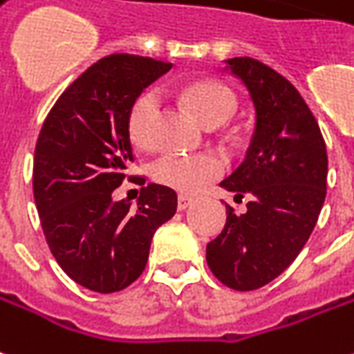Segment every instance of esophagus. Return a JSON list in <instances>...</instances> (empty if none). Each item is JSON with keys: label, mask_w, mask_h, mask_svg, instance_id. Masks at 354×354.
Segmentation results:
<instances>
[{"label": "esophagus", "mask_w": 354, "mask_h": 354, "mask_svg": "<svg viewBox=\"0 0 354 354\" xmlns=\"http://www.w3.org/2000/svg\"><path fill=\"white\" fill-rule=\"evenodd\" d=\"M192 203H194L192 197H187V195H180V197H178V211H185Z\"/></svg>", "instance_id": "obj_1"}]
</instances>
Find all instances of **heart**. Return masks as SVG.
<instances>
[{"instance_id":"heart-1","label":"heart","mask_w":354,"mask_h":354,"mask_svg":"<svg viewBox=\"0 0 354 354\" xmlns=\"http://www.w3.org/2000/svg\"><path fill=\"white\" fill-rule=\"evenodd\" d=\"M182 100L205 126H220L236 115L237 97L226 84L216 80H197L182 90ZM160 93L143 91L130 111V136L136 145L151 149L157 143L160 118ZM153 178L180 194H197L224 172V162L211 153H165L153 162Z\"/></svg>"}]
</instances>
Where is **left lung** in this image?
Returning a JSON list of instances; mask_svg holds the SVG:
<instances>
[{
  "instance_id": "left-lung-1",
  "label": "left lung",
  "mask_w": 354,
  "mask_h": 354,
  "mask_svg": "<svg viewBox=\"0 0 354 354\" xmlns=\"http://www.w3.org/2000/svg\"><path fill=\"white\" fill-rule=\"evenodd\" d=\"M254 105V134L243 162L220 185L251 195L247 212L226 205V226L207 245V264L224 286L253 291L301 253L326 199L328 155L315 115L295 86L251 57L224 61Z\"/></svg>"
}]
</instances>
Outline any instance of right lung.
<instances>
[{"instance_id": "add662e5", "label": "right lung", "mask_w": 354, "mask_h": 354, "mask_svg": "<svg viewBox=\"0 0 354 354\" xmlns=\"http://www.w3.org/2000/svg\"><path fill=\"white\" fill-rule=\"evenodd\" d=\"M170 68L151 57H103L61 93L38 136L32 184L44 236L66 276L91 291L138 280L155 230L176 212V192L159 184L142 187L136 207L113 201L136 159L132 105Z\"/></svg>"}]
</instances>
